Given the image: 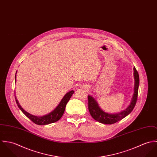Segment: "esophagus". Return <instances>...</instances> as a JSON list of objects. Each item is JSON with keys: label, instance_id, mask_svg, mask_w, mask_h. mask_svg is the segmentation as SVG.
I'll list each match as a JSON object with an SVG mask.
<instances>
[{"label": "esophagus", "instance_id": "1", "mask_svg": "<svg viewBox=\"0 0 157 157\" xmlns=\"http://www.w3.org/2000/svg\"><path fill=\"white\" fill-rule=\"evenodd\" d=\"M82 87H83L84 88H87V87L86 86V85H84V86H82Z\"/></svg>", "mask_w": 157, "mask_h": 157}]
</instances>
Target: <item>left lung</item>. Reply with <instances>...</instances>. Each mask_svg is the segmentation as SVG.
Listing matches in <instances>:
<instances>
[{"instance_id": "8db88e82", "label": "left lung", "mask_w": 157, "mask_h": 157, "mask_svg": "<svg viewBox=\"0 0 157 157\" xmlns=\"http://www.w3.org/2000/svg\"><path fill=\"white\" fill-rule=\"evenodd\" d=\"M134 78L135 84L132 98L130 104L124 110H123L121 112L116 113H108L105 112L101 108L96 100L93 96L88 95V110L91 117L95 121L103 124H111L122 120V119L131 113L137 102L139 86V75L135 67H134Z\"/></svg>"}]
</instances>
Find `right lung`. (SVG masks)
<instances>
[{
	"mask_svg": "<svg viewBox=\"0 0 157 157\" xmlns=\"http://www.w3.org/2000/svg\"><path fill=\"white\" fill-rule=\"evenodd\" d=\"M16 74H17V71H16V75H15L16 82ZM73 93H74L73 90H71V91H69L68 93H67L64 95V96L63 98V99H61L59 104L52 111H51V113H49L46 115L42 116H34V115H33V114L28 113L20 106V105L19 104V102L17 99L16 95H15V99H16V103L17 104L18 108L26 117H28L31 121H32L36 124L46 125V124H50L52 123L57 122L58 121H59L61 119V117L63 116V115L64 113L66 104L70 100V98Z\"/></svg>",
	"mask_w": 157,
	"mask_h": 157,
	"instance_id": "right-lung-1",
	"label": "right lung"
}]
</instances>
